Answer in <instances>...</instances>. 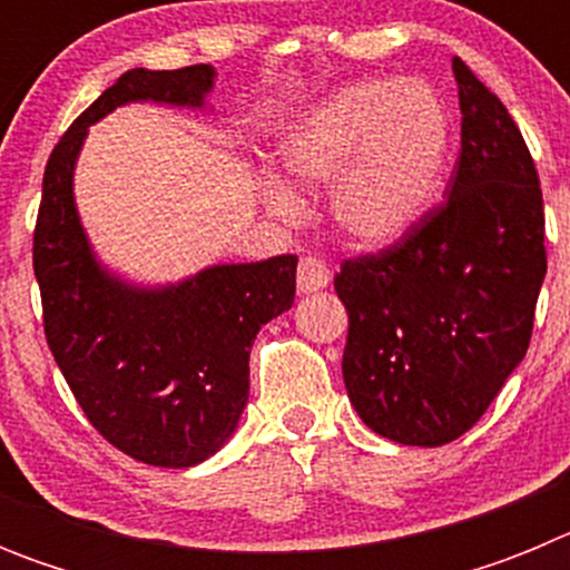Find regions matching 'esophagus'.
I'll return each instance as SVG.
<instances>
[{
  "instance_id": "1",
  "label": "esophagus",
  "mask_w": 570,
  "mask_h": 570,
  "mask_svg": "<svg viewBox=\"0 0 570 570\" xmlns=\"http://www.w3.org/2000/svg\"><path fill=\"white\" fill-rule=\"evenodd\" d=\"M331 282L328 265L316 256H302L299 268H296V288L299 294H314V291H322Z\"/></svg>"
}]
</instances>
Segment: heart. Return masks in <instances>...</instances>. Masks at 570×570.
<instances>
[{
    "label": "heart",
    "mask_w": 570,
    "mask_h": 570,
    "mask_svg": "<svg viewBox=\"0 0 570 570\" xmlns=\"http://www.w3.org/2000/svg\"><path fill=\"white\" fill-rule=\"evenodd\" d=\"M448 154V116L436 94L416 79L360 82L311 110L285 150L291 185L331 183L328 210L356 242H391L431 205ZM274 214L291 216L294 196L268 190Z\"/></svg>",
    "instance_id": "1"
}]
</instances>
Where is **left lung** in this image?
<instances>
[{
  "label": "left lung",
  "instance_id": "left-lung-1",
  "mask_svg": "<svg viewBox=\"0 0 570 570\" xmlns=\"http://www.w3.org/2000/svg\"><path fill=\"white\" fill-rule=\"evenodd\" d=\"M454 77L462 150L448 199L334 276L347 311V396L400 445H445L476 425L525 356L548 271L531 150L460 57Z\"/></svg>",
  "mask_w": 570,
  "mask_h": 570
}]
</instances>
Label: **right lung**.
<instances>
[{"label":"right lung","mask_w":570,"mask_h":570,"mask_svg":"<svg viewBox=\"0 0 570 570\" xmlns=\"http://www.w3.org/2000/svg\"><path fill=\"white\" fill-rule=\"evenodd\" d=\"M210 88V65L122 73L50 154L33 228L50 354L90 425L145 465L190 468L228 442L248 402L250 345L294 305L296 256L214 265L179 285L136 288L90 250L73 205V165L88 125L119 105L203 108Z\"/></svg>","instance_id":"add662e5"}]
</instances>
